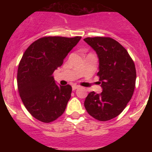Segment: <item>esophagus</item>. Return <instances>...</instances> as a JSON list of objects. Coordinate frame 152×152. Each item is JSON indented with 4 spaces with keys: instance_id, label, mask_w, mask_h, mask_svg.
Listing matches in <instances>:
<instances>
[{
    "instance_id": "obj_1",
    "label": "esophagus",
    "mask_w": 152,
    "mask_h": 152,
    "mask_svg": "<svg viewBox=\"0 0 152 152\" xmlns=\"http://www.w3.org/2000/svg\"><path fill=\"white\" fill-rule=\"evenodd\" d=\"M79 88L78 85H75V84L72 85V90H73V91H75V90L77 89V88Z\"/></svg>"
}]
</instances>
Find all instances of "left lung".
Instances as JSON below:
<instances>
[{
    "label": "left lung",
    "mask_w": 152,
    "mask_h": 152,
    "mask_svg": "<svg viewBox=\"0 0 152 152\" xmlns=\"http://www.w3.org/2000/svg\"><path fill=\"white\" fill-rule=\"evenodd\" d=\"M84 41L96 52L99 58L100 84L103 91H92L84 107L92 117L108 121L121 113L133 95L136 80L134 61L124 47L110 37H88Z\"/></svg>",
    "instance_id": "8db88e82"
}]
</instances>
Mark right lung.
I'll list each match as a JSON object with an SVG mask.
<instances>
[{"mask_svg": "<svg viewBox=\"0 0 152 152\" xmlns=\"http://www.w3.org/2000/svg\"><path fill=\"white\" fill-rule=\"evenodd\" d=\"M80 38L45 36L24 52L17 71L18 91L26 110L39 121L51 123L65 110L72 88L57 85L52 74Z\"/></svg>", "mask_w": 152, "mask_h": 152, "instance_id": "right-lung-1", "label": "right lung"}]
</instances>
